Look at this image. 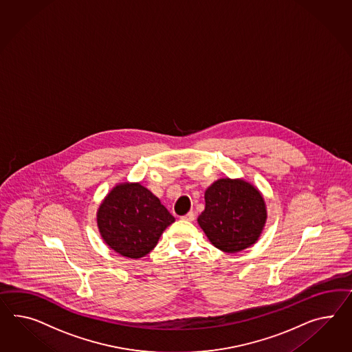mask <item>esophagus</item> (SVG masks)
<instances>
[{"mask_svg": "<svg viewBox=\"0 0 352 352\" xmlns=\"http://www.w3.org/2000/svg\"><path fill=\"white\" fill-rule=\"evenodd\" d=\"M181 219H182V221H189V222H192V221L195 219V213H194V212H189L186 216L181 217Z\"/></svg>", "mask_w": 352, "mask_h": 352, "instance_id": "34e87169", "label": "esophagus"}]
</instances>
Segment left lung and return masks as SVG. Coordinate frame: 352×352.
Returning <instances> with one entry per match:
<instances>
[{
    "label": "left lung",
    "instance_id": "1",
    "mask_svg": "<svg viewBox=\"0 0 352 352\" xmlns=\"http://www.w3.org/2000/svg\"><path fill=\"white\" fill-rule=\"evenodd\" d=\"M204 199L198 223L217 249L243 252L259 240L268 214L261 190L252 182L219 179L208 186Z\"/></svg>",
    "mask_w": 352,
    "mask_h": 352
}]
</instances>
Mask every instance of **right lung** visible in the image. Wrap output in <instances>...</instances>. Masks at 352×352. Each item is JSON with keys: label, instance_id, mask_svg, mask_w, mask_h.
I'll use <instances>...</instances> for the list:
<instances>
[{"label": "right lung", "instance_id": "1", "mask_svg": "<svg viewBox=\"0 0 352 352\" xmlns=\"http://www.w3.org/2000/svg\"><path fill=\"white\" fill-rule=\"evenodd\" d=\"M175 218L161 200L140 182H121L97 210L100 237L120 255L139 259L153 250Z\"/></svg>", "mask_w": 352, "mask_h": 352}]
</instances>
